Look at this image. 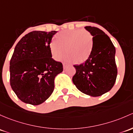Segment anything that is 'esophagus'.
<instances>
[{"mask_svg": "<svg viewBox=\"0 0 133 133\" xmlns=\"http://www.w3.org/2000/svg\"><path fill=\"white\" fill-rule=\"evenodd\" d=\"M67 66H68V64H65V63H64V64H63V68H64V69H65V68H66Z\"/></svg>", "mask_w": 133, "mask_h": 133, "instance_id": "esophagus-1", "label": "esophagus"}]
</instances>
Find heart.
<instances>
[{
	"label": "heart",
	"instance_id": "b5f03b06",
	"mask_svg": "<svg viewBox=\"0 0 133 133\" xmlns=\"http://www.w3.org/2000/svg\"><path fill=\"white\" fill-rule=\"evenodd\" d=\"M93 38L88 30L82 29L67 30L58 33L50 43V51L53 58L60 61L65 55V60L82 64L87 61L91 54Z\"/></svg>",
	"mask_w": 133,
	"mask_h": 133
}]
</instances>
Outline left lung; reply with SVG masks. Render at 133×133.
I'll list each match as a JSON object with an SVG mask.
<instances>
[{
  "label": "left lung",
  "mask_w": 133,
  "mask_h": 133,
  "mask_svg": "<svg viewBox=\"0 0 133 133\" xmlns=\"http://www.w3.org/2000/svg\"><path fill=\"white\" fill-rule=\"evenodd\" d=\"M85 28L93 36V46L87 61L74 65L76 73L72 82L79 91L97 97L110 91L115 83L117 75L115 48L103 30L94 26Z\"/></svg>",
  "instance_id": "1"
}]
</instances>
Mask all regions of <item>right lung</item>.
<instances>
[{
    "label": "right lung",
    "instance_id": "1",
    "mask_svg": "<svg viewBox=\"0 0 133 133\" xmlns=\"http://www.w3.org/2000/svg\"><path fill=\"white\" fill-rule=\"evenodd\" d=\"M57 31H32L16 45L10 61V85L22 101L38 105L54 90V79L62 64L52 58L50 42Z\"/></svg>",
    "mask_w": 133,
    "mask_h": 133
}]
</instances>
